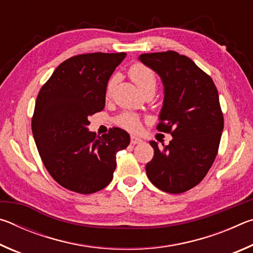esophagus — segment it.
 <instances>
[{"label":"esophagus","instance_id":"34e87169","mask_svg":"<svg viewBox=\"0 0 253 253\" xmlns=\"http://www.w3.org/2000/svg\"><path fill=\"white\" fill-rule=\"evenodd\" d=\"M143 140L139 138V137H136V136H130V143L132 145H136V144H140Z\"/></svg>","mask_w":253,"mask_h":253}]
</instances>
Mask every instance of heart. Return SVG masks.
I'll return each instance as SVG.
<instances>
[{
  "mask_svg": "<svg viewBox=\"0 0 253 253\" xmlns=\"http://www.w3.org/2000/svg\"><path fill=\"white\" fill-rule=\"evenodd\" d=\"M128 76L130 79L134 81L140 90L144 93H147L149 91H155L157 85V78L155 72H154L151 68L147 67L144 63H134L128 70ZM117 77L114 76L109 79L108 84L106 87V93L109 95L113 90L115 84H116ZM116 123L119 126H122L126 129L129 130H137L140 126L139 118L134 114L130 113H124L116 118Z\"/></svg>",
  "mask_w": 253,
  "mask_h": 253,
  "instance_id": "1",
  "label": "heart"
}]
</instances>
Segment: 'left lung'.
<instances>
[{"instance_id":"1","label":"left lung","mask_w":253,"mask_h":253,"mask_svg":"<svg viewBox=\"0 0 253 253\" xmlns=\"http://www.w3.org/2000/svg\"><path fill=\"white\" fill-rule=\"evenodd\" d=\"M162 78L164 102L157 129L173 136L169 145L154 148L146 174L154 185L178 194L198 185L219 151L224 126L219 93L211 77L186 55L175 51L139 55Z\"/></svg>"}]
</instances>
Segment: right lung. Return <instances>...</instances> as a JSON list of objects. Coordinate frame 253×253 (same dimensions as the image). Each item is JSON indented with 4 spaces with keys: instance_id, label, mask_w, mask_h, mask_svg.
<instances>
[{
    "instance_id": "right-lung-1",
    "label": "right lung",
    "mask_w": 253,
    "mask_h": 253,
    "mask_svg": "<svg viewBox=\"0 0 253 253\" xmlns=\"http://www.w3.org/2000/svg\"><path fill=\"white\" fill-rule=\"evenodd\" d=\"M126 57L119 53H84L60 63L38 93L32 132L46 170L62 187L91 194L111 182L116 154L129 145L127 131L110 128L97 136L88 117L105 107L106 87Z\"/></svg>"
}]
</instances>
